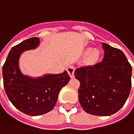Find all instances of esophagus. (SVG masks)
<instances>
[{
  "label": "esophagus",
  "instance_id": "34e87169",
  "mask_svg": "<svg viewBox=\"0 0 134 134\" xmlns=\"http://www.w3.org/2000/svg\"><path fill=\"white\" fill-rule=\"evenodd\" d=\"M74 71H75V67L73 66H70L67 68V72H68L69 76H70V78L74 77Z\"/></svg>",
  "mask_w": 134,
  "mask_h": 134
}]
</instances>
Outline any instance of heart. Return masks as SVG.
<instances>
[{"instance_id": "obj_1", "label": "heart", "mask_w": 134, "mask_h": 134, "mask_svg": "<svg viewBox=\"0 0 134 134\" xmlns=\"http://www.w3.org/2000/svg\"><path fill=\"white\" fill-rule=\"evenodd\" d=\"M86 62L89 64H94L97 62L101 56V52L99 49L87 47L86 49Z\"/></svg>"}]
</instances>
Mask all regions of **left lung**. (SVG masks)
<instances>
[{
  "instance_id": "obj_1",
  "label": "left lung",
  "mask_w": 134,
  "mask_h": 134,
  "mask_svg": "<svg viewBox=\"0 0 134 134\" xmlns=\"http://www.w3.org/2000/svg\"><path fill=\"white\" fill-rule=\"evenodd\" d=\"M104 58L93 66L78 68L79 100L87 113L110 116L125 104L131 88L132 67L122 50L102 43Z\"/></svg>"
}]
</instances>
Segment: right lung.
I'll use <instances>...</instances> for the list:
<instances>
[{
    "instance_id": "add662e5",
    "label": "right lung",
    "mask_w": 134,
    "mask_h": 134,
    "mask_svg": "<svg viewBox=\"0 0 134 134\" xmlns=\"http://www.w3.org/2000/svg\"><path fill=\"white\" fill-rule=\"evenodd\" d=\"M39 44V38L34 37L13 47L3 66V86L8 98L17 109L30 116H40L52 110L60 90L70 79L66 70L59 74H45L36 78L21 72L19 67L21 55L35 49Z\"/></svg>"
}]
</instances>
